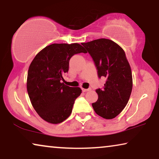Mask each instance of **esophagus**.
<instances>
[{"label": "esophagus", "instance_id": "34e87169", "mask_svg": "<svg viewBox=\"0 0 159 159\" xmlns=\"http://www.w3.org/2000/svg\"><path fill=\"white\" fill-rule=\"evenodd\" d=\"M91 88H89V89H82V91H83V92L89 91H91Z\"/></svg>", "mask_w": 159, "mask_h": 159}]
</instances>
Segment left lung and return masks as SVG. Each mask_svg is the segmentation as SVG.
Wrapping results in <instances>:
<instances>
[{"label": "left lung", "instance_id": "obj_1", "mask_svg": "<svg viewBox=\"0 0 159 159\" xmlns=\"http://www.w3.org/2000/svg\"><path fill=\"white\" fill-rule=\"evenodd\" d=\"M82 45L93 58L99 79H106L103 89L96 90L98 98L92 106L98 116L112 119L124 110L132 91V73L125 52L109 39H97Z\"/></svg>", "mask_w": 159, "mask_h": 159}]
</instances>
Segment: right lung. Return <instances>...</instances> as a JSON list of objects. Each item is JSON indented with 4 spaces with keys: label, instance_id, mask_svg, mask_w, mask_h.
Listing matches in <instances>:
<instances>
[{
    "label": "right lung",
    "instance_id": "1",
    "mask_svg": "<svg viewBox=\"0 0 159 159\" xmlns=\"http://www.w3.org/2000/svg\"><path fill=\"white\" fill-rule=\"evenodd\" d=\"M87 52L79 43H53L37 54L28 68L27 91L38 114L51 124H60L69 117L75 100L81 93L79 87L62 83L75 54Z\"/></svg>",
    "mask_w": 159,
    "mask_h": 159
}]
</instances>
